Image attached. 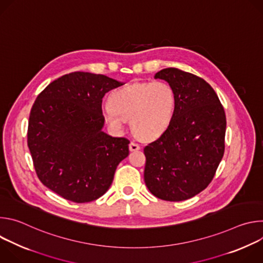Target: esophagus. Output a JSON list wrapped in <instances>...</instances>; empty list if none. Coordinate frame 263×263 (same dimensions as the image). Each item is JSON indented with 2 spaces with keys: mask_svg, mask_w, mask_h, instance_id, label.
<instances>
[{
  "mask_svg": "<svg viewBox=\"0 0 263 263\" xmlns=\"http://www.w3.org/2000/svg\"><path fill=\"white\" fill-rule=\"evenodd\" d=\"M129 149H130L131 152L138 151V149H140V146H139V144H138V143H135V142L131 141V142H130V144H129Z\"/></svg>",
  "mask_w": 263,
  "mask_h": 263,
  "instance_id": "34e87169",
  "label": "esophagus"
}]
</instances>
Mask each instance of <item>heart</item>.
Masks as SVG:
<instances>
[{"label": "heart", "instance_id": "obj_1", "mask_svg": "<svg viewBox=\"0 0 263 263\" xmlns=\"http://www.w3.org/2000/svg\"><path fill=\"white\" fill-rule=\"evenodd\" d=\"M176 108L172 86L163 81L135 82L112 92L105 110L106 123L123 130L130 120L133 134L141 140H154L170 127Z\"/></svg>", "mask_w": 263, "mask_h": 263}]
</instances>
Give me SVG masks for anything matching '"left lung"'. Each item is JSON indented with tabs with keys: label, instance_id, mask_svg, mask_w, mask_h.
<instances>
[{
	"label": "left lung",
	"instance_id": "obj_1",
	"mask_svg": "<svg viewBox=\"0 0 263 263\" xmlns=\"http://www.w3.org/2000/svg\"><path fill=\"white\" fill-rule=\"evenodd\" d=\"M155 79L172 86L176 108L167 130L143 148L144 182L161 200H189L209 185L223 156L226 115L213 88L196 74L168 67Z\"/></svg>",
	"mask_w": 263,
	"mask_h": 263
}]
</instances>
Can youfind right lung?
<instances>
[{"label":"right lung","mask_w":263,"mask_h":263,"mask_svg":"<svg viewBox=\"0 0 263 263\" xmlns=\"http://www.w3.org/2000/svg\"><path fill=\"white\" fill-rule=\"evenodd\" d=\"M122 85L104 74L73 71L50 83L35 100L28 146L37 177L63 199H99L129 155L127 138L102 131V99Z\"/></svg>","instance_id":"add662e5"}]
</instances>
